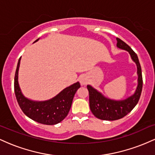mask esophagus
<instances>
[{"instance_id": "obj_1", "label": "esophagus", "mask_w": 155, "mask_h": 155, "mask_svg": "<svg viewBox=\"0 0 155 155\" xmlns=\"http://www.w3.org/2000/svg\"><path fill=\"white\" fill-rule=\"evenodd\" d=\"M79 82H80V84H81V86L87 84V82H88L87 78L85 76H81V77L79 78Z\"/></svg>"}]
</instances>
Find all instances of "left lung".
<instances>
[{
  "label": "left lung",
  "instance_id": "8db88e82",
  "mask_svg": "<svg viewBox=\"0 0 155 155\" xmlns=\"http://www.w3.org/2000/svg\"><path fill=\"white\" fill-rule=\"evenodd\" d=\"M117 47L119 49L127 51L130 55L131 59L136 63L138 75V84L134 93L127 98L122 100H114L108 98L101 92L97 91L96 89L92 87L91 85L87 86L90 95L89 100L90 110L94 116L103 120L113 121L120 120L130 113L138 104L143 87L141 68L138 56L123 41L118 38H117Z\"/></svg>",
  "mask_w": 155,
  "mask_h": 155
}]
</instances>
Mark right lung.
I'll return each mask as SVG.
<instances>
[{
    "label": "right lung",
    "instance_id": "right-lung-1",
    "mask_svg": "<svg viewBox=\"0 0 155 155\" xmlns=\"http://www.w3.org/2000/svg\"><path fill=\"white\" fill-rule=\"evenodd\" d=\"M39 38L33 43L38 41ZM21 58L17 63L15 77V92L19 107L23 113L38 123L53 125L63 121L67 117L74 95L80 87L79 81L67 87L56 96L47 101H38L28 98L22 94L18 81L19 68Z\"/></svg>",
    "mask_w": 155,
    "mask_h": 155
}]
</instances>
